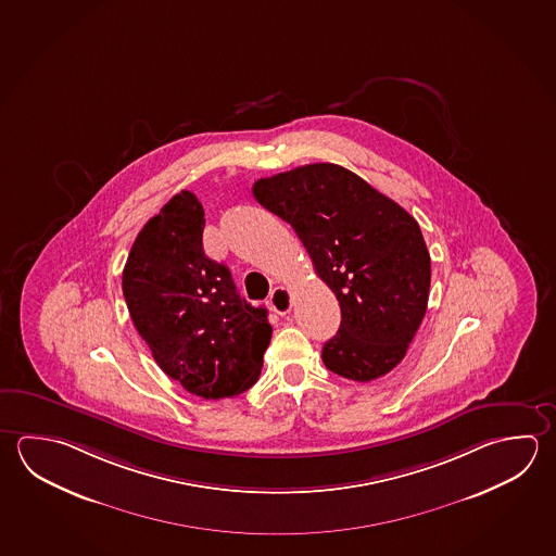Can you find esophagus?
<instances>
[{
  "instance_id": "34e87169",
  "label": "esophagus",
  "mask_w": 556,
  "mask_h": 556,
  "mask_svg": "<svg viewBox=\"0 0 556 556\" xmlns=\"http://www.w3.org/2000/svg\"><path fill=\"white\" fill-rule=\"evenodd\" d=\"M270 307L278 315L290 314L292 312V292L283 286L274 288L273 293H270Z\"/></svg>"
}]
</instances>
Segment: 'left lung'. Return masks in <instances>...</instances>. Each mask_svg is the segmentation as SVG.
<instances>
[{"label":"left lung","mask_w":556,"mask_h":556,"mask_svg":"<svg viewBox=\"0 0 556 556\" xmlns=\"http://www.w3.org/2000/svg\"><path fill=\"white\" fill-rule=\"evenodd\" d=\"M253 193L292 225L341 305V327L324 344L325 366L370 382L402 363L431 286V256L414 217L331 162L261 178Z\"/></svg>","instance_id":"obj_1"}]
</instances>
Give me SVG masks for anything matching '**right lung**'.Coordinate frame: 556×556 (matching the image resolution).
Wrapping results in <instances>:
<instances>
[{
	"mask_svg": "<svg viewBox=\"0 0 556 556\" xmlns=\"http://www.w3.org/2000/svg\"><path fill=\"white\" fill-rule=\"evenodd\" d=\"M202 203L182 190L151 217L123 268V295L152 358L190 394L219 400L258 380L273 327L229 268L203 253Z\"/></svg>",
	"mask_w": 556,
	"mask_h": 556,
	"instance_id": "right-lung-1",
	"label": "right lung"
}]
</instances>
